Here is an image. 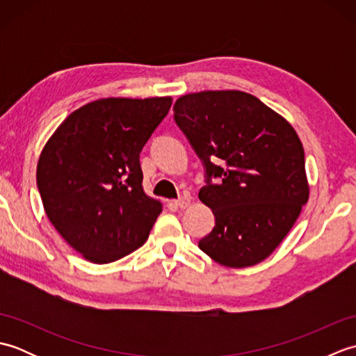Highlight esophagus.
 <instances>
[{
    "label": "esophagus",
    "mask_w": 356,
    "mask_h": 356,
    "mask_svg": "<svg viewBox=\"0 0 356 356\" xmlns=\"http://www.w3.org/2000/svg\"><path fill=\"white\" fill-rule=\"evenodd\" d=\"M191 205V199L190 197H180L179 200H176V207H179L180 209H185Z\"/></svg>",
    "instance_id": "1"
}]
</instances>
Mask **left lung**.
Returning a JSON list of instances; mask_svg holds the SVG:
<instances>
[{"instance_id": "8db88e82", "label": "left lung", "mask_w": 356, "mask_h": 356, "mask_svg": "<svg viewBox=\"0 0 356 356\" xmlns=\"http://www.w3.org/2000/svg\"><path fill=\"white\" fill-rule=\"evenodd\" d=\"M174 120L205 166L207 185L199 199L216 217L199 248L228 268L268 259L309 199L297 131L255 96L238 90L180 96ZM213 177L217 184L210 182Z\"/></svg>"}]
</instances>
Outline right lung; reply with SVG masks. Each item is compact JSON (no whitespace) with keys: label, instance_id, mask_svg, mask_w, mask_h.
<instances>
[{"label":"right lung","instance_id":"right-lung-1","mask_svg":"<svg viewBox=\"0 0 356 356\" xmlns=\"http://www.w3.org/2000/svg\"><path fill=\"white\" fill-rule=\"evenodd\" d=\"M171 101H93L74 110L45 143L36 168L45 214L86 260L116 261L147 241L162 203L143 191L139 154Z\"/></svg>","mask_w":356,"mask_h":356}]
</instances>
